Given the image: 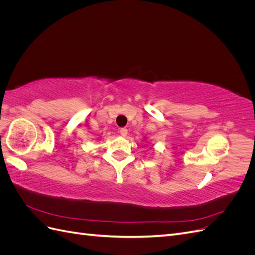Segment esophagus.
I'll list each match as a JSON object with an SVG mask.
<instances>
[{
	"instance_id": "esophagus-1",
	"label": "esophagus",
	"mask_w": 255,
	"mask_h": 255,
	"mask_svg": "<svg viewBox=\"0 0 255 255\" xmlns=\"http://www.w3.org/2000/svg\"><path fill=\"white\" fill-rule=\"evenodd\" d=\"M119 133H120V135L121 136H127V134H128V129L126 128H120V130H119Z\"/></svg>"
}]
</instances>
